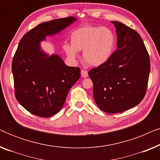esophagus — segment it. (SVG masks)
Here are the masks:
<instances>
[{
  "mask_svg": "<svg viewBox=\"0 0 160 160\" xmlns=\"http://www.w3.org/2000/svg\"><path fill=\"white\" fill-rule=\"evenodd\" d=\"M81 75H82L83 78L88 77V72L85 71V70H82V71H81Z\"/></svg>",
  "mask_w": 160,
  "mask_h": 160,
  "instance_id": "34e87169",
  "label": "esophagus"
}]
</instances>
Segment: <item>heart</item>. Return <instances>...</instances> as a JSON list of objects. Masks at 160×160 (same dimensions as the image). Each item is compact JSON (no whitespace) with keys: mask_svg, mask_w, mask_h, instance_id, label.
<instances>
[{"mask_svg":"<svg viewBox=\"0 0 160 160\" xmlns=\"http://www.w3.org/2000/svg\"><path fill=\"white\" fill-rule=\"evenodd\" d=\"M114 32L110 28L100 26H84L74 30L71 36V45L65 44L63 49L71 60L78 58V51H83L87 64L98 67L112 55L116 45Z\"/></svg>","mask_w":160,"mask_h":160,"instance_id":"obj_1","label":"heart"}]
</instances>
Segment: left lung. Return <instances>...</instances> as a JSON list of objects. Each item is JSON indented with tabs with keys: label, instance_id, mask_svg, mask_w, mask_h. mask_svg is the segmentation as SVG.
Returning a JSON list of instances; mask_svg holds the SVG:
<instances>
[{
	"label": "left lung",
	"instance_id": "obj_1",
	"mask_svg": "<svg viewBox=\"0 0 160 160\" xmlns=\"http://www.w3.org/2000/svg\"><path fill=\"white\" fill-rule=\"evenodd\" d=\"M116 28L117 48L105 64L92 68L94 99L102 111L120 113L141 102L146 92L150 60L141 37L120 22Z\"/></svg>",
	"mask_w": 160,
	"mask_h": 160
}]
</instances>
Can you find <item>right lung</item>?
I'll use <instances>...</instances> for the list:
<instances>
[{"instance_id": "obj_1", "label": "right lung", "mask_w": 160, "mask_h": 160, "mask_svg": "<svg viewBox=\"0 0 160 160\" xmlns=\"http://www.w3.org/2000/svg\"><path fill=\"white\" fill-rule=\"evenodd\" d=\"M76 17L39 24L24 35L12 61L15 96L32 114L52 117L62 108L68 92L80 78L81 70L70 67L58 54L49 55L41 42L76 21Z\"/></svg>"}]
</instances>
